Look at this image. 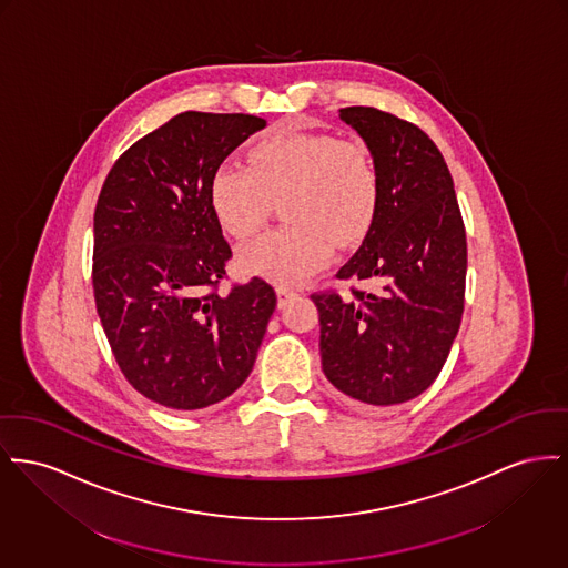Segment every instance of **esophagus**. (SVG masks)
<instances>
[{
	"instance_id": "34e87169",
	"label": "esophagus",
	"mask_w": 568,
	"mask_h": 568,
	"mask_svg": "<svg viewBox=\"0 0 568 568\" xmlns=\"http://www.w3.org/2000/svg\"><path fill=\"white\" fill-rule=\"evenodd\" d=\"M276 296H278V306H285L287 301H292L296 296V292L292 287H285V285H278L276 287Z\"/></svg>"
}]
</instances>
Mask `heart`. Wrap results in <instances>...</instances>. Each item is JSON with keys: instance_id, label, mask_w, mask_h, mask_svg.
Segmentation results:
<instances>
[{"instance_id": "b5f03b06", "label": "heart", "mask_w": 568, "mask_h": 568, "mask_svg": "<svg viewBox=\"0 0 568 568\" xmlns=\"http://www.w3.org/2000/svg\"><path fill=\"white\" fill-rule=\"evenodd\" d=\"M287 225L240 251V264L274 283H301L326 266L333 246L358 244L375 219L377 169L365 143L313 131H274L248 150V169L223 165L210 182V203L234 237L257 234L272 201Z\"/></svg>"}]
</instances>
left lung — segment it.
I'll use <instances>...</instances> for the list:
<instances>
[{"instance_id":"1","label":"left lung","mask_w":568,"mask_h":568,"mask_svg":"<svg viewBox=\"0 0 568 568\" xmlns=\"http://www.w3.org/2000/svg\"><path fill=\"white\" fill-rule=\"evenodd\" d=\"M338 118L365 139L379 200L363 246L336 276L375 290L311 296L322 368L358 407L399 405L434 384L459 333L466 227L450 171L427 133L375 106H345Z\"/></svg>"}]
</instances>
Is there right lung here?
I'll use <instances>...</instances> for the list:
<instances>
[{"mask_svg":"<svg viewBox=\"0 0 568 568\" xmlns=\"http://www.w3.org/2000/svg\"><path fill=\"white\" fill-rule=\"evenodd\" d=\"M266 120L184 111L133 143L94 212L92 285L111 352L169 409L227 399L253 371L276 294L253 276L221 294L232 248L210 203L214 171Z\"/></svg>","mask_w":568,"mask_h":568,"instance_id":"right-lung-1","label":"right lung"}]
</instances>
